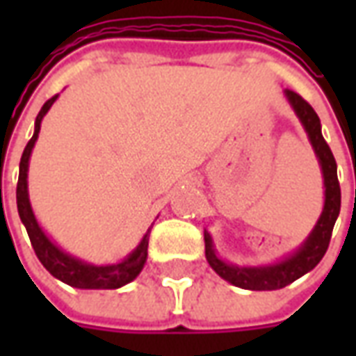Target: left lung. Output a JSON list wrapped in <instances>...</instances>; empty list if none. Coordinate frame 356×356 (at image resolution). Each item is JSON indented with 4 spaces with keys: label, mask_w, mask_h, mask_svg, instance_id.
I'll list each match as a JSON object with an SVG mask.
<instances>
[{
    "label": "left lung",
    "mask_w": 356,
    "mask_h": 356,
    "mask_svg": "<svg viewBox=\"0 0 356 356\" xmlns=\"http://www.w3.org/2000/svg\"><path fill=\"white\" fill-rule=\"evenodd\" d=\"M284 95L303 125L309 143L314 150V156L318 160V165H321L322 179H324V208H322L321 217L311 234L303 240V244L298 250H293L291 254L270 263V265H255L254 267V265H234V263L225 261L223 257L217 254L211 234L204 231L206 259H208L209 267L213 268L223 280L231 282L232 286L244 288V290H280L284 286L307 275L309 270H313L328 250L332 231H334V225H336L339 208H341L337 165L328 143L322 137L321 120L316 116L313 106L303 101L298 93L286 89Z\"/></svg>",
    "instance_id": "8db88e82"
}]
</instances>
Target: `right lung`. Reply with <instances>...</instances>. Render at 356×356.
Instances as JSON below:
<instances>
[{"label": "right lung", "mask_w": 356, "mask_h": 356, "mask_svg": "<svg viewBox=\"0 0 356 356\" xmlns=\"http://www.w3.org/2000/svg\"><path fill=\"white\" fill-rule=\"evenodd\" d=\"M57 97L58 95L51 97L49 101L42 106L40 114L35 116L34 135H32V139L28 140L26 148L22 152V158H20L19 183H17V208H19L20 221L26 227L28 236H30V242H32V248H34L38 259L60 282L68 284L72 288H80V290H116V288H122L125 284L135 280L140 270H143V267H145L148 255V234H150V229L140 238L139 246L135 248L129 255H125L122 261L110 263V265H93V263L83 261L80 257L66 254L63 248H58L45 234L42 225L38 223L32 204H30V196H28V165H30V156H32L35 140H38V135H40L43 116L49 112L53 102L57 101Z\"/></svg>", "instance_id": "obj_1"}]
</instances>
